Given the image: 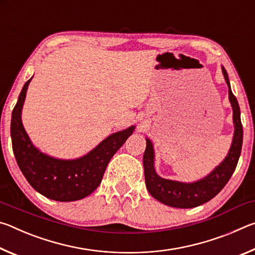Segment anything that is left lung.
Segmentation results:
<instances>
[{"instance_id": "left-lung-1", "label": "left lung", "mask_w": 255, "mask_h": 255, "mask_svg": "<svg viewBox=\"0 0 255 255\" xmlns=\"http://www.w3.org/2000/svg\"><path fill=\"white\" fill-rule=\"evenodd\" d=\"M222 70L228 86V98L233 108V122L235 130L230 152L218 166H216L204 179L196 182L185 183L163 179L155 172L153 144L148 138H146V149L143 157L146 188L152 197L164 205L174 208H193L205 204L222 191L236 169L243 144V127L241 123L239 102L232 92L226 70L224 67H222Z\"/></svg>"}]
</instances>
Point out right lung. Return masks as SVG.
<instances>
[{
  "instance_id": "obj_1",
  "label": "right lung",
  "mask_w": 255,
  "mask_h": 255,
  "mask_svg": "<svg viewBox=\"0 0 255 255\" xmlns=\"http://www.w3.org/2000/svg\"><path fill=\"white\" fill-rule=\"evenodd\" d=\"M30 80L25 82L12 111L11 139L16 163L31 187L56 201H75L91 195L101 183L111 157L131 135L135 126L108 136L96 148L76 159H58L34 147L25 132L21 112Z\"/></svg>"
}]
</instances>
